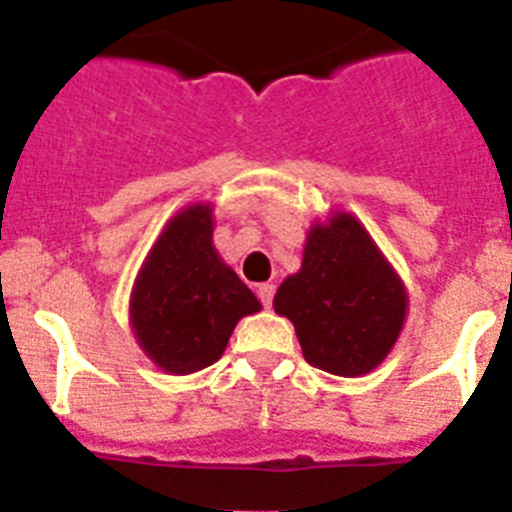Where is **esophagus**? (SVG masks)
I'll return each instance as SVG.
<instances>
[{"mask_svg":"<svg viewBox=\"0 0 512 512\" xmlns=\"http://www.w3.org/2000/svg\"><path fill=\"white\" fill-rule=\"evenodd\" d=\"M273 295H276V287H273V284H260V287H257V297H260V303H263L265 308H271Z\"/></svg>","mask_w":512,"mask_h":512,"instance_id":"34e87169","label":"esophagus"}]
</instances>
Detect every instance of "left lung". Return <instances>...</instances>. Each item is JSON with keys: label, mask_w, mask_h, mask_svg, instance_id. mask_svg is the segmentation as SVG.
<instances>
[{"label": "left lung", "mask_w": 512, "mask_h": 512, "mask_svg": "<svg viewBox=\"0 0 512 512\" xmlns=\"http://www.w3.org/2000/svg\"><path fill=\"white\" fill-rule=\"evenodd\" d=\"M273 308L295 324L308 364L361 377L396 345L409 295L358 217L332 212L311 225L303 265L281 281Z\"/></svg>", "instance_id": "obj_1"}]
</instances>
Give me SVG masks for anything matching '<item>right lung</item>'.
Returning <instances> with one entry per match:
<instances>
[{
  "mask_svg": "<svg viewBox=\"0 0 512 512\" xmlns=\"http://www.w3.org/2000/svg\"><path fill=\"white\" fill-rule=\"evenodd\" d=\"M209 201L180 209L140 265L130 324L151 361L167 374H193L223 356L233 329L263 305L212 244Z\"/></svg>",
  "mask_w": 512,
  "mask_h": 512,
  "instance_id": "obj_1",
  "label": "right lung"
}]
</instances>
